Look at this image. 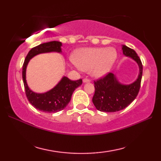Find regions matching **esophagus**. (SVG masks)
I'll return each mask as SVG.
<instances>
[{"mask_svg":"<svg viewBox=\"0 0 161 161\" xmlns=\"http://www.w3.org/2000/svg\"><path fill=\"white\" fill-rule=\"evenodd\" d=\"M90 81V80H89V79H86V78H84L83 80V82L84 83H86V82H89Z\"/></svg>","mask_w":161,"mask_h":161,"instance_id":"1","label":"esophagus"}]
</instances>
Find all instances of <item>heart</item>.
Instances as JSON below:
<instances>
[{"instance_id":"b5f03b06","label":"heart","mask_w":161,"mask_h":161,"mask_svg":"<svg viewBox=\"0 0 161 161\" xmlns=\"http://www.w3.org/2000/svg\"><path fill=\"white\" fill-rule=\"evenodd\" d=\"M117 58L114 47L81 48L75 52L72 61L80 69L90 71L95 77L105 76L110 72Z\"/></svg>"}]
</instances>
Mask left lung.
<instances>
[{"label":"left lung","instance_id":"8db88e82","mask_svg":"<svg viewBox=\"0 0 161 161\" xmlns=\"http://www.w3.org/2000/svg\"><path fill=\"white\" fill-rule=\"evenodd\" d=\"M125 56L133 59L139 67V74L135 81L123 84L117 80L114 73L94 81V94L92 102L97 110L103 112H116L127 107L137 97L141 86L143 65L136 52L126 45H122Z\"/></svg>","mask_w":161,"mask_h":161}]
</instances>
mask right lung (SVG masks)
<instances>
[{"label": "right lung", "mask_w": 161, "mask_h": 161, "mask_svg": "<svg viewBox=\"0 0 161 161\" xmlns=\"http://www.w3.org/2000/svg\"><path fill=\"white\" fill-rule=\"evenodd\" d=\"M62 42L52 41L42 43L32 48L27 54L23 65V80L26 97L29 102L37 109L46 113H56L67 107L70 102L73 92L76 88L82 84V80H70L63 77L57 85L45 93L38 94L29 88L26 81V68L30 59L39 54L52 53H62Z\"/></svg>", "instance_id": "1"}]
</instances>
